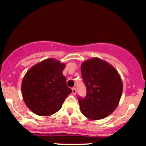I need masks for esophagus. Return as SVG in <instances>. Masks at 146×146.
<instances>
[{"label":"esophagus","mask_w":146,"mask_h":146,"mask_svg":"<svg viewBox=\"0 0 146 146\" xmlns=\"http://www.w3.org/2000/svg\"><path fill=\"white\" fill-rule=\"evenodd\" d=\"M72 93H73V95H76V88H72Z\"/></svg>","instance_id":"obj_1"}]
</instances>
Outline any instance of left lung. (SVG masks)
<instances>
[{"mask_svg": "<svg viewBox=\"0 0 146 146\" xmlns=\"http://www.w3.org/2000/svg\"><path fill=\"white\" fill-rule=\"evenodd\" d=\"M87 88L85 98H78L82 113L90 120H100L111 115L119 104L123 82L116 69L104 60L91 58L80 66Z\"/></svg>", "mask_w": 146, "mask_h": 146, "instance_id": "left-lung-1", "label": "left lung"}]
</instances>
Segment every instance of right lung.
Listing matches in <instances>:
<instances>
[{
	"mask_svg": "<svg viewBox=\"0 0 146 146\" xmlns=\"http://www.w3.org/2000/svg\"><path fill=\"white\" fill-rule=\"evenodd\" d=\"M66 64L48 58L34 65L23 78L21 92L27 107L35 114L49 116L60 110L72 92L63 75Z\"/></svg>",
	"mask_w": 146,
	"mask_h": 146,
	"instance_id": "1",
	"label": "right lung"
}]
</instances>
